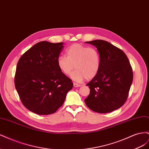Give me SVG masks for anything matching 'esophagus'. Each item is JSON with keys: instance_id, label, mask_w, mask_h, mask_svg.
Returning a JSON list of instances; mask_svg holds the SVG:
<instances>
[{"instance_id": "1", "label": "esophagus", "mask_w": 149, "mask_h": 149, "mask_svg": "<svg viewBox=\"0 0 149 149\" xmlns=\"http://www.w3.org/2000/svg\"><path fill=\"white\" fill-rule=\"evenodd\" d=\"M73 86H74L76 88V87H80V86H81V84H77V83H73Z\"/></svg>"}]
</instances>
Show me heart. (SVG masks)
<instances>
[{
    "mask_svg": "<svg viewBox=\"0 0 149 149\" xmlns=\"http://www.w3.org/2000/svg\"><path fill=\"white\" fill-rule=\"evenodd\" d=\"M66 56L58 58L57 64L61 73L70 75L75 81L81 82L85 78L89 80L97 74L101 67V57L96 48L79 43L72 45L66 51Z\"/></svg>",
    "mask_w": 149,
    "mask_h": 149,
    "instance_id": "heart-1",
    "label": "heart"
}]
</instances>
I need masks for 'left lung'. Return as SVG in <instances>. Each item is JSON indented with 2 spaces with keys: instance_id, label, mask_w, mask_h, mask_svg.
Wrapping results in <instances>:
<instances>
[{
  "instance_id": "1",
  "label": "left lung",
  "mask_w": 149,
  "mask_h": 149,
  "mask_svg": "<svg viewBox=\"0 0 149 149\" xmlns=\"http://www.w3.org/2000/svg\"><path fill=\"white\" fill-rule=\"evenodd\" d=\"M97 48L101 57L97 74L86 85L89 95L84 102L92 111L107 113L120 108L127 100L133 72L124 52L102 40L86 42Z\"/></svg>"
}]
</instances>
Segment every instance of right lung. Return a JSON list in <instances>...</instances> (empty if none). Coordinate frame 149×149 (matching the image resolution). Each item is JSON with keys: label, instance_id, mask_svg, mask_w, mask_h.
<instances>
[{"label": "right lung", "instance_id": "add662e5", "mask_svg": "<svg viewBox=\"0 0 149 149\" xmlns=\"http://www.w3.org/2000/svg\"><path fill=\"white\" fill-rule=\"evenodd\" d=\"M63 43H37L19 59L15 86L24 106L39 115L55 112L73 88L71 79L58 66L57 60Z\"/></svg>", "mask_w": 149, "mask_h": 149}]
</instances>
